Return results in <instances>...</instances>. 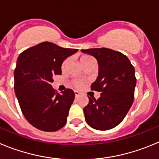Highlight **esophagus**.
Here are the masks:
<instances>
[{
	"label": "esophagus",
	"instance_id": "1",
	"mask_svg": "<svg viewBox=\"0 0 159 159\" xmlns=\"http://www.w3.org/2000/svg\"><path fill=\"white\" fill-rule=\"evenodd\" d=\"M79 92H78V91H74V95H75V97H78V96H79Z\"/></svg>",
	"mask_w": 159,
	"mask_h": 159
}]
</instances>
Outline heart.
<instances>
[{"label":"heart","instance_id":"heart-1","mask_svg":"<svg viewBox=\"0 0 159 159\" xmlns=\"http://www.w3.org/2000/svg\"><path fill=\"white\" fill-rule=\"evenodd\" d=\"M92 59H94V58H93L92 56H90V55H82V56L81 57V63H84V62H88V61H89V60H92ZM67 62H68V59H66L62 65V70L65 69V67H66V66ZM81 85H82V84H81V82H80V81H77V82H75V85H76V86L81 87Z\"/></svg>","mask_w":159,"mask_h":159}]
</instances>
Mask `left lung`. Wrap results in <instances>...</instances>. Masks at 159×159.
<instances>
[{
    "mask_svg": "<svg viewBox=\"0 0 159 159\" xmlns=\"http://www.w3.org/2000/svg\"><path fill=\"white\" fill-rule=\"evenodd\" d=\"M95 57L99 72L91 89L101 92L97 100L89 97L83 108L85 121L93 128L106 131L120 124L134 101L135 69L126 55L108 48L81 50Z\"/></svg>",
    "mask_w": 159,
    "mask_h": 159,
    "instance_id": "1",
    "label": "left lung"
}]
</instances>
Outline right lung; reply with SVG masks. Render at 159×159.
<instances>
[{
	"label": "right lung",
	"mask_w": 159,
	"mask_h": 159,
	"mask_svg": "<svg viewBox=\"0 0 159 159\" xmlns=\"http://www.w3.org/2000/svg\"><path fill=\"white\" fill-rule=\"evenodd\" d=\"M78 49L43 42L23 51L14 71V89L27 120L37 129L56 131L65 126L74 93L66 89L59 94L52 88L53 77L61 75V66Z\"/></svg>",
	"instance_id": "right-lung-1"
}]
</instances>
